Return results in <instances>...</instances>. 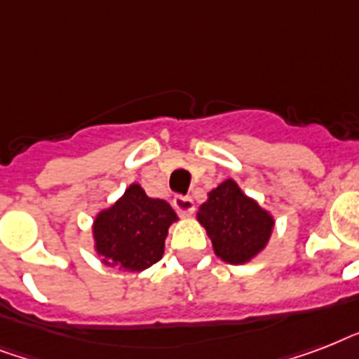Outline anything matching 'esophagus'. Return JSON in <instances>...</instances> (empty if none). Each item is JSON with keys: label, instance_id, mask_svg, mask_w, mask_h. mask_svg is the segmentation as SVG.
I'll return each instance as SVG.
<instances>
[{"label": "esophagus", "instance_id": "1", "mask_svg": "<svg viewBox=\"0 0 359 359\" xmlns=\"http://www.w3.org/2000/svg\"><path fill=\"white\" fill-rule=\"evenodd\" d=\"M175 210L180 214V216H190L196 210V205H194V199L186 196H177L173 199Z\"/></svg>", "mask_w": 359, "mask_h": 359}]
</instances>
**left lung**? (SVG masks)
<instances>
[{"instance_id": "obj_1", "label": "left lung", "mask_w": 359, "mask_h": 359, "mask_svg": "<svg viewBox=\"0 0 359 359\" xmlns=\"http://www.w3.org/2000/svg\"><path fill=\"white\" fill-rule=\"evenodd\" d=\"M197 218L207 229L219 259L242 264L255 257L272 235V216L242 194L235 180H225L208 194Z\"/></svg>"}]
</instances>
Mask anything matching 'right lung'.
<instances>
[{"instance_id":"add662e5","label":"right lung","mask_w":359,"mask_h":359,"mask_svg":"<svg viewBox=\"0 0 359 359\" xmlns=\"http://www.w3.org/2000/svg\"><path fill=\"white\" fill-rule=\"evenodd\" d=\"M177 214L163 199H151L132 184L114 207L95 219L98 255L111 266L140 272L163 255V242Z\"/></svg>"}]
</instances>
